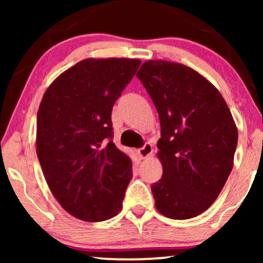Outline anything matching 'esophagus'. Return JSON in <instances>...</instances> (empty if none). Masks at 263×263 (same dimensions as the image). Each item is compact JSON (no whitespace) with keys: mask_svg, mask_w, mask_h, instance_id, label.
I'll use <instances>...</instances> for the list:
<instances>
[{"mask_svg":"<svg viewBox=\"0 0 263 263\" xmlns=\"http://www.w3.org/2000/svg\"><path fill=\"white\" fill-rule=\"evenodd\" d=\"M138 153H139V156L142 158V159H143V158H148L151 154L153 153V147H152V145H151V143H145L143 147L139 148Z\"/></svg>","mask_w":263,"mask_h":263,"instance_id":"obj_1","label":"esophagus"}]
</instances>
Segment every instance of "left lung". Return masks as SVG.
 <instances>
[{
  "instance_id": "1",
  "label": "left lung",
  "mask_w": 263,
  "mask_h": 263,
  "mask_svg": "<svg viewBox=\"0 0 263 263\" xmlns=\"http://www.w3.org/2000/svg\"><path fill=\"white\" fill-rule=\"evenodd\" d=\"M136 77L160 120L157 156L163 177L153 183L156 208L190 219L212 206L233 167L238 130L220 92L184 64L149 60Z\"/></svg>"
}]
</instances>
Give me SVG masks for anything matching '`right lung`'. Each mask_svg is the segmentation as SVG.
Masks as SVG:
<instances>
[{"instance_id": "right-lung-1", "label": "right lung", "mask_w": 263, "mask_h": 263, "mask_svg": "<svg viewBox=\"0 0 263 263\" xmlns=\"http://www.w3.org/2000/svg\"><path fill=\"white\" fill-rule=\"evenodd\" d=\"M141 61L86 59L46 89L37 115V156L64 211L104 221L122 210L132 160L112 142L111 111Z\"/></svg>"}]
</instances>
